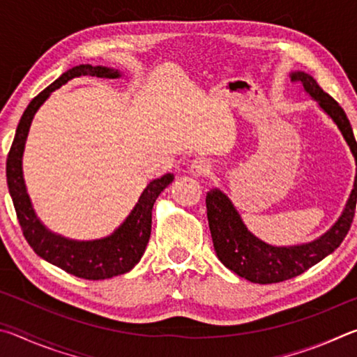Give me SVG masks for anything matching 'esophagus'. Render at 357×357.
Masks as SVG:
<instances>
[{"label":"esophagus","instance_id":"obj_1","mask_svg":"<svg viewBox=\"0 0 357 357\" xmlns=\"http://www.w3.org/2000/svg\"><path fill=\"white\" fill-rule=\"evenodd\" d=\"M189 173L192 176H206V174L211 173V165L208 160L204 159H195L192 160V164L189 167Z\"/></svg>","mask_w":357,"mask_h":357}]
</instances>
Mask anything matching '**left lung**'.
<instances>
[{
    "label": "left lung",
    "instance_id": "obj_1",
    "mask_svg": "<svg viewBox=\"0 0 357 357\" xmlns=\"http://www.w3.org/2000/svg\"><path fill=\"white\" fill-rule=\"evenodd\" d=\"M289 77L291 82L298 83L317 102L342 132L354 157L356 176L348 202L334 225L319 238L298 245H273L264 243L244 225L238 209L225 193L220 189L208 192V222L217 257L234 274L261 285L293 279L331 255L349 231L357 202V143L345 112L328 93L319 88L310 74L296 70L289 72Z\"/></svg>",
    "mask_w": 357,
    "mask_h": 357
}]
</instances>
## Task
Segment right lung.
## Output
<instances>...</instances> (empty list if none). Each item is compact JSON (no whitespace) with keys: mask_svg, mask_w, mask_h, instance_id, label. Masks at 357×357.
<instances>
[{"mask_svg":"<svg viewBox=\"0 0 357 357\" xmlns=\"http://www.w3.org/2000/svg\"><path fill=\"white\" fill-rule=\"evenodd\" d=\"M82 75L119 78L123 74L105 66L80 64L64 72L58 80L36 96L23 112L20 123L17 126L14 142L6 160V178H8L9 193L23 236L31 245V249L45 261L58 266L72 275L86 280H104L129 273L140 261L151 236L154 203L165 187L173 183L174 176L172 173H167L162 178L151 181L130 214L110 236L93 241L69 239L50 231L40 222L26 192L25 179H23V151H25L28 132L36 112L50 98V94L72 78Z\"/></svg>","mask_w":357,"mask_h":357,"instance_id":"obj_1","label":"right lung"}]
</instances>
